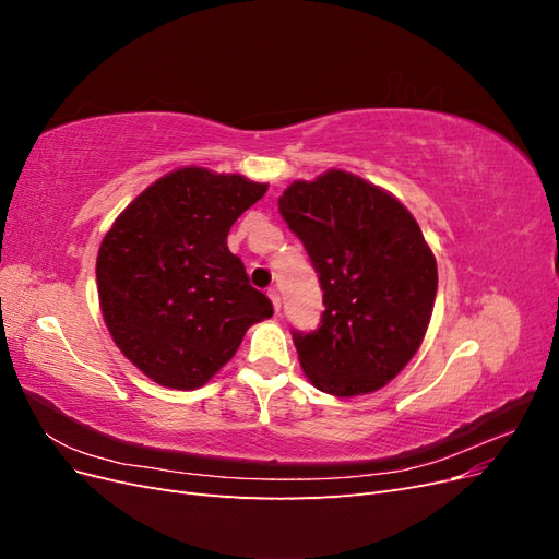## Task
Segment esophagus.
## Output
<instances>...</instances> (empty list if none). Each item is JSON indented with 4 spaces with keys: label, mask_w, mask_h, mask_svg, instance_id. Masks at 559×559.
<instances>
[{
    "label": "esophagus",
    "mask_w": 559,
    "mask_h": 559,
    "mask_svg": "<svg viewBox=\"0 0 559 559\" xmlns=\"http://www.w3.org/2000/svg\"><path fill=\"white\" fill-rule=\"evenodd\" d=\"M267 296H270V300H273V308H275V312H280V308H282L280 292H277V289H267Z\"/></svg>",
    "instance_id": "esophagus-1"
}]
</instances>
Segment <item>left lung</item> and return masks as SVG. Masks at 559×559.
I'll list each match as a JSON object with an SVG mask.
<instances>
[{
    "instance_id": "8db88e82",
    "label": "left lung",
    "mask_w": 559,
    "mask_h": 559,
    "mask_svg": "<svg viewBox=\"0 0 559 559\" xmlns=\"http://www.w3.org/2000/svg\"><path fill=\"white\" fill-rule=\"evenodd\" d=\"M280 214L324 292L314 331H292L308 380L341 399L401 373L427 333L438 270L413 214L361 177L331 170L294 181Z\"/></svg>"
}]
</instances>
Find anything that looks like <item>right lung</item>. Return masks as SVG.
Here are the masks:
<instances>
[{
	"instance_id": "add662e5",
	"label": "right lung",
	"mask_w": 559,
	"mask_h": 559,
	"mask_svg": "<svg viewBox=\"0 0 559 559\" xmlns=\"http://www.w3.org/2000/svg\"><path fill=\"white\" fill-rule=\"evenodd\" d=\"M267 183L181 167L134 198L97 253L107 329L154 382L198 389L233 359L251 324L273 317L226 240Z\"/></svg>"
}]
</instances>
